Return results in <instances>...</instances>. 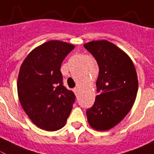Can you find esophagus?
Masks as SVG:
<instances>
[{"label":"esophagus","instance_id":"34e87169","mask_svg":"<svg viewBox=\"0 0 154 154\" xmlns=\"http://www.w3.org/2000/svg\"><path fill=\"white\" fill-rule=\"evenodd\" d=\"M73 92L75 93V94L77 95V93H78V88H73Z\"/></svg>","mask_w":154,"mask_h":154}]
</instances>
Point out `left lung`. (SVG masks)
<instances>
[{"label":"left lung","mask_w":154,"mask_h":154,"mask_svg":"<svg viewBox=\"0 0 154 154\" xmlns=\"http://www.w3.org/2000/svg\"><path fill=\"white\" fill-rule=\"evenodd\" d=\"M99 65V77L94 104L87 110L92 128L107 131L120 123L134 103L138 80L134 64L129 55L108 40L84 44Z\"/></svg>","instance_id":"1"}]
</instances>
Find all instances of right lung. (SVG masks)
<instances>
[{
  "mask_svg": "<svg viewBox=\"0 0 154 154\" xmlns=\"http://www.w3.org/2000/svg\"><path fill=\"white\" fill-rule=\"evenodd\" d=\"M74 48L66 42H45L34 48L20 66V103L40 129L54 131L62 128L72 109L75 94L63 86L60 66Z\"/></svg>",
  "mask_w": 154,
  "mask_h": 154,
  "instance_id": "1",
  "label": "right lung"
}]
</instances>
